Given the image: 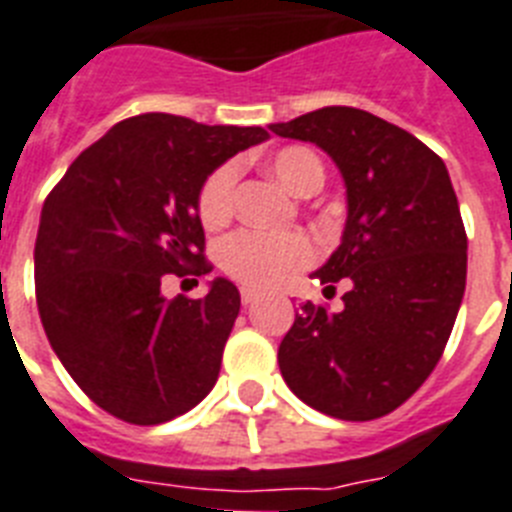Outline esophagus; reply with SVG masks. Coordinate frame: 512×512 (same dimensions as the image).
Masks as SVG:
<instances>
[{"mask_svg": "<svg viewBox=\"0 0 512 512\" xmlns=\"http://www.w3.org/2000/svg\"><path fill=\"white\" fill-rule=\"evenodd\" d=\"M259 290H253V287H243V290H240V301L246 303H253V301H259Z\"/></svg>", "mask_w": 512, "mask_h": 512, "instance_id": "34e87169", "label": "esophagus"}]
</instances>
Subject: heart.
<instances>
[{"mask_svg": "<svg viewBox=\"0 0 512 512\" xmlns=\"http://www.w3.org/2000/svg\"><path fill=\"white\" fill-rule=\"evenodd\" d=\"M269 172L298 196H311L324 185V164L306 146H285L266 162ZM238 167L222 164L198 190V219L217 230L232 217ZM222 269L251 287H277L316 259V246L303 232L240 230L222 243Z\"/></svg>", "mask_w": 512, "mask_h": 512, "instance_id": "1", "label": "heart"}]
</instances>
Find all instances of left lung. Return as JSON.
<instances>
[{
	"label": "left lung",
	"mask_w": 512,
	"mask_h": 512,
	"mask_svg": "<svg viewBox=\"0 0 512 512\" xmlns=\"http://www.w3.org/2000/svg\"><path fill=\"white\" fill-rule=\"evenodd\" d=\"M311 141L348 188L342 243L314 274L342 311L303 303L277 353L287 387L342 421H371L411 398L439 363L466 293L468 238L445 162L408 130L356 107L269 125Z\"/></svg>",
	"instance_id": "1"
}]
</instances>
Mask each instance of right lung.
<instances>
[{
	"mask_svg": "<svg viewBox=\"0 0 512 512\" xmlns=\"http://www.w3.org/2000/svg\"><path fill=\"white\" fill-rule=\"evenodd\" d=\"M264 128L201 125L164 112L117 122L46 196L36 235V303L54 353L80 390L120 421L188 413L219 377L240 293L167 301V274L201 277L198 190Z\"/></svg>",
	"mask_w": 512,
	"mask_h": 512,
	"instance_id": "add662e5",
	"label": "right lung"
}]
</instances>
